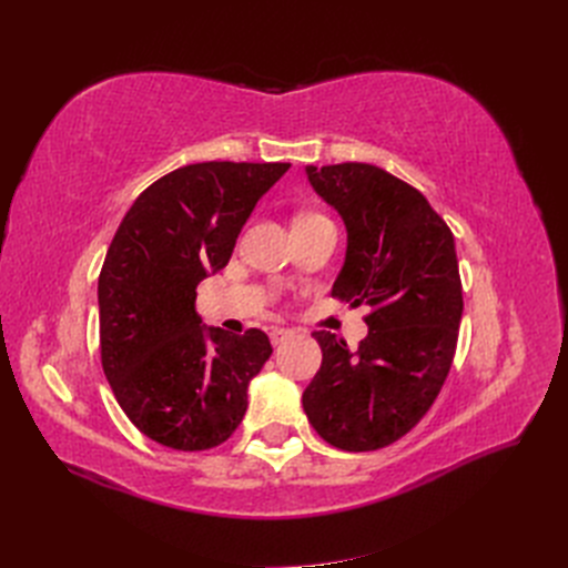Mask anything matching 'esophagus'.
I'll return each mask as SVG.
<instances>
[{
	"instance_id": "1",
	"label": "esophagus",
	"mask_w": 568,
	"mask_h": 568,
	"mask_svg": "<svg viewBox=\"0 0 568 568\" xmlns=\"http://www.w3.org/2000/svg\"><path fill=\"white\" fill-rule=\"evenodd\" d=\"M291 336H294V329H284V326H274V329L270 332V341H272V346H280V343L288 341Z\"/></svg>"
}]
</instances>
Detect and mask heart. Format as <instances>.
<instances>
[{
	"instance_id": "1",
	"label": "heart",
	"mask_w": 568,
	"mask_h": 568,
	"mask_svg": "<svg viewBox=\"0 0 568 568\" xmlns=\"http://www.w3.org/2000/svg\"><path fill=\"white\" fill-rule=\"evenodd\" d=\"M307 217H315V215H307Z\"/></svg>"
}]
</instances>
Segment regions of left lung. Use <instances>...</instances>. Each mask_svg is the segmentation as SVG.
<instances>
[{
  "instance_id": "left-lung-1",
  "label": "left lung",
  "mask_w": 568,
  "mask_h": 568,
  "mask_svg": "<svg viewBox=\"0 0 568 568\" xmlns=\"http://www.w3.org/2000/svg\"><path fill=\"white\" fill-rule=\"evenodd\" d=\"M305 175L348 234L332 296L372 313L355 351L313 334L322 367L303 409L334 448L379 450L426 415L450 372L464 307L455 236L422 192L382 168L305 165Z\"/></svg>"
}]
</instances>
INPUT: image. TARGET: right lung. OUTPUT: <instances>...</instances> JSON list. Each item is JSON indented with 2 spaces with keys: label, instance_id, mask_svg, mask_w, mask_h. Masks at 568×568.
Listing matches in <instances>:
<instances>
[{
  "label": "right lung",
  "instance_id": "right-lung-1",
  "mask_svg": "<svg viewBox=\"0 0 568 568\" xmlns=\"http://www.w3.org/2000/svg\"><path fill=\"white\" fill-rule=\"evenodd\" d=\"M288 163L184 165L136 196L99 274L101 365L130 422L173 450L225 443L272 355L196 315V286L230 263L255 203Z\"/></svg>",
  "mask_w": 568,
  "mask_h": 568
}]
</instances>
